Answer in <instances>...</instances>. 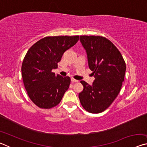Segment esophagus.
<instances>
[{"label": "esophagus", "mask_w": 147, "mask_h": 147, "mask_svg": "<svg viewBox=\"0 0 147 147\" xmlns=\"http://www.w3.org/2000/svg\"><path fill=\"white\" fill-rule=\"evenodd\" d=\"M71 82H78V80H77L74 79V78H71Z\"/></svg>", "instance_id": "obj_1"}]
</instances>
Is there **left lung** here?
<instances>
[{
  "instance_id": "8db88e82",
  "label": "left lung",
  "mask_w": 147,
  "mask_h": 147,
  "mask_svg": "<svg viewBox=\"0 0 147 147\" xmlns=\"http://www.w3.org/2000/svg\"><path fill=\"white\" fill-rule=\"evenodd\" d=\"M80 40L86 51L94 80L92 86L80 82L84 89L79 93V99L87 111L99 113L112 104L120 92L126 63L120 51L104 37L80 36Z\"/></svg>"
}]
</instances>
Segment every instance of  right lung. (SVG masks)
<instances>
[{
	"mask_svg": "<svg viewBox=\"0 0 147 147\" xmlns=\"http://www.w3.org/2000/svg\"><path fill=\"white\" fill-rule=\"evenodd\" d=\"M78 39L79 36H47L27 52L22 63V77L30 98L39 108L55 107L69 89L70 77L56 75L52 70L58 68L65 51Z\"/></svg>",
	"mask_w": 147,
	"mask_h": 147,
	"instance_id": "1",
	"label": "right lung"
}]
</instances>
